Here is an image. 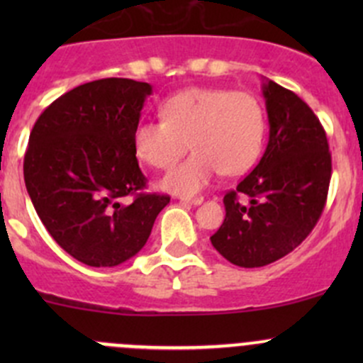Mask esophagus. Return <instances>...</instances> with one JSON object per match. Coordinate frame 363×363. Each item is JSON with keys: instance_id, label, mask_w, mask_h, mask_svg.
<instances>
[{"instance_id": "1", "label": "esophagus", "mask_w": 363, "mask_h": 363, "mask_svg": "<svg viewBox=\"0 0 363 363\" xmlns=\"http://www.w3.org/2000/svg\"><path fill=\"white\" fill-rule=\"evenodd\" d=\"M182 202L191 203V205H200L203 202V196H195V199H182Z\"/></svg>"}]
</instances>
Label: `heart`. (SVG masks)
Returning <instances> with one entry per match:
<instances>
[{"label":"heart","mask_w":363,"mask_h":363,"mask_svg":"<svg viewBox=\"0 0 363 363\" xmlns=\"http://www.w3.org/2000/svg\"><path fill=\"white\" fill-rule=\"evenodd\" d=\"M163 121H140L133 149L155 168H168L189 147L191 156L172 168L161 188L195 195L219 172L239 175L255 164L265 140V113L255 96L216 87H189L161 105Z\"/></svg>","instance_id":"heart-1"}]
</instances>
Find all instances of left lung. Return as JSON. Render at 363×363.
I'll list each match as a JSON object with an SVG mask.
<instances>
[{
	"label": "left lung",
	"mask_w": 363,
	"mask_h": 363,
	"mask_svg": "<svg viewBox=\"0 0 363 363\" xmlns=\"http://www.w3.org/2000/svg\"><path fill=\"white\" fill-rule=\"evenodd\" d=\"M262 93L269 144L251 174L225 195V221L211 237L223 258L244 269L283 258L309 235L332 175L327 135L309 105L269 79Z\"/></svg>",
	"instance_id": "1"
}]
</instances>
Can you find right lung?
Instances as JSON below:
<instances>
[{
    "instance_id": "1",
    "label": "right lung",
    "mask_w": 363,
    "mask_h": 363,
    "mask_svg": "<svg viewBox=\"0 0 363 363\" xmlns=\"http://www.w3.org/2000/svg\"><path fill=\"white\" fill-rule=\"evenodd\" d=\"M149 94L151 84L131 79L82 84L52 101L29 135L24 181L33 207L52 239L89 267L133 258L170 202L140 193L133 130Z\"/></svg>"
}]
</instances>
